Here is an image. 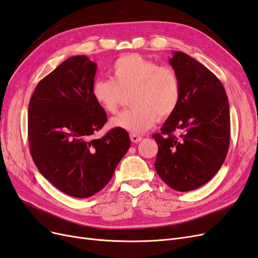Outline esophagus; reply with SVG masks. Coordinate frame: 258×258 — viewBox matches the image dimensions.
<instances>
[{
	"instance_id": "esophagus-1",
	"label": "esophagus",
	"mask_w": 258,
	"mask_h": 258,
	"mask_svg": "<svg viewBox=\"0 0 258 258\" xmlns=\"http://www.w3.org/2000/svg\"><path fill=\"white\" fill-rule=\"evenodd\" d=\"M130 139H131V141L134 142V143H138V142H140L142 140V137L141 136H139V135H134V134H131L130 135Z\"/></svg>"
}]
</instances>
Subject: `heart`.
Listing matches in <instances>:
<instances>
[{"label":"heart","mask_w":258,"mask_h":258,"mask_svg":"<svg viewBox=\"0 0 258 258\" xmlns=\"http://www.w3.org/2000/svg\"><path fill=\"white\" fill-rule=\"evenodd\" d=\"M112 79L92 84V97L108 113H116L132 91V108L111 119V126L140 135L151 129L158 118L172 114L181 99V81L175 70L139 53L117 59L111 68Z\"/></svg>","instance_id":"obj_1"}]
</instances>
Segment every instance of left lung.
<instances>
[{
	"label": "left lung",
	"mask_w": 258,
	"mask_h": 258,
	"mask_svg": "<svg viewBox=\"0 0 258 258\" xmlns=\"http://www.w3.org/2000/svg\"><path fill=\"white\" fill-rule=\"evenodd\" d=\"M169 62L181 81V99L161 134L153 136L158 144L155 169L171 188L190 191L209 182L227 156L229 103L221 81L200 62L182 51Z\"/></svg>",
	"instance_id": "left-lung-1"
}]
</instances>
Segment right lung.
I'll use <instances>...</instances> for the list:
<instances>
[{
    "label": "right lung",
    "instance_id": "right-lung-1",
    "mask_svg": "<svg viewBox=\"0 0 258 258\" xmlns=\"http://www.w3.org/2000/svg\"><path fill=\"white\" fill-rule=\"evenodd\" d=\"M97 63L74 56L37 84L28 113L30 153L42 175L69 196L87 198L110 182L130 147L127 131L92 139L107 121L92 97Z\"/></svg>",
    "mask_w": 258,
    "mask_h": 258
}]
</instances>
